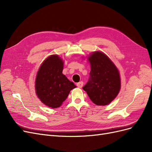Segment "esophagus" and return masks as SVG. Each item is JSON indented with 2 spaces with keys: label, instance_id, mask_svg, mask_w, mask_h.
<instances>
[{
  "label": "esophagus",
  "instance_id": "1",
  "mask_svg": "<svg viewBox=\"0 0 152 152\" xmlns=\"http://www.w3.org/2000/svg\"><path fill=\"white\" fill-rule=\"evenodd\" d=\"M83 85H84V83H83V82H82V81H81V82H79V83L77 84V86L79 87V88H82V86H83Z\"/></svg>",
  "mask_w": 152,
  "mask_h": 152
}]
</instances>
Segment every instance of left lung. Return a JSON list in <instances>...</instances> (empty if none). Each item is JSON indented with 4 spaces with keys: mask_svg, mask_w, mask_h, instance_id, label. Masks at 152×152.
<instances>
[{
    "mask_svg": "<svg viewBox=\"0 0 152 152\" xmlns=\"http://www.w3.org/2000/svg\"><path fill=\"white\" fill-rule=\"evenodd\" d=\"M88 60L91 64L90 78L82 89L94 104L107 105L120 91L119 72L111 59L102 52H93Z\"/></svg>",
    "mask_w": 152,
    "mask_h": 152,
    "instance_id": "obj_1",
    "label": "left lung"
}]
</instances>
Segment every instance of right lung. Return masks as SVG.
Masks as SVG:
<instances>
[{
    "label": "right lung",
    "mask_w": 152,
    "mask_h": 152,
    "mask_svg": "<svg viewBox=\"0 0 152 152\" xmlns=\"http://www.w3.org/2000/svg\"><path fill=\"white\" fill-rule=\"evenodd\" d=\"M63 61L57 54L45 59L35 79V91L38 98L50 108L59 107L72 89L76 87L62 73Z\"/></svg>",
    "instance_id": "right-lung-1"
}]
</instances>
